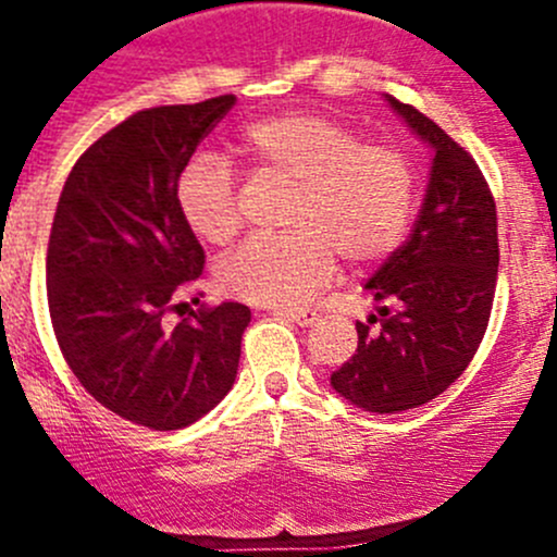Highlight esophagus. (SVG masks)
Segmentation results:
<instances>
[{
  "label": "esophagus",
  "instance_id": "esophagus-1",
  "mask_svg": "<svg viewBox=\"0 0 557 557\" xmlns=\"http://www.w3.org/2000/svg\"><path fill=\"white\" fill-rule=\"evenodd\" d=\"M274 314L294 320V323H299V325H312L314 320H318V312H312V310H274Z\"/></svg>",
  "mask_w": 557,
  "mask_h": 557
}]
</instances>
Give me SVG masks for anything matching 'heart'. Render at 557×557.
Listing matches in <instances>:
<instances>
[{
  "instance_id": "b5f03b06",
  "label": "heart",
  "mask_w": 557,
  "mask_h": 557,
  "mask_svg": "<svg viewBox=\"0 0 557 557\" xmlns=\"http://www.w3.org/2000/svg\"><path fill=\"white\" fill-rule=\"evenodd\" d=\"M237 153L261 174L290 183L277 237L247 239L218 267L228 296L252 305H305L323 288L336 256L369 267L396 250L414 212V170L387 145L363 143L339 117L280 112L239 132ZM185 226L210 245L239 232V196L221 156H194L174 183Z\"/></svg>"
}]
</instances>
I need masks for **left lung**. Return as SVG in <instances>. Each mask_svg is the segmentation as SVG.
<instances>
[{
  "mask_svg": "<svg viewBox=\"0 0 557 557\" xmlns=\"http://www.w3.org/2000/svg\"><path fill=\"white\" fill-rule=\"evenodd\" d=\"M387 102L434 148V166L412 234L367 283L380 310L358 320L356 356L331 374L339 396L380 414L420 407L463 374L498 277L496 199L485 174L431 117Z\"/></svg>",
  "mask_w": 557,
  "mask_h": 557,
  "instance_id": "8db88e82",
  "label": "left lung"
}]
</instances>
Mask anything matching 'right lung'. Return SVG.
I'll return each mask as SVG.
<instances>
[{
    "label": "right lung",
    "mask_w": 557,
    "mask_h": 557,
    "mask_svg": "<svg viewBox=\"0 0 557 557\" xmlns=\"http://www.w3.org/2000/svg\"><path fill=\"white\" fill-rule=\"evenodd\" d=\"M234 102L134 112L77 159L55 205L45 263L55 342L102 407L145 429L196 423L237 377L245 305H201L166 323L205 269L174 183Z\"/></svg>",
    "instance_id": "1"
}]
</instances>
